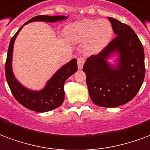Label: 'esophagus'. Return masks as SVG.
Here are the masks:
<instances>
[{"label":"esophagus","mask_w":150,"mask_h":150,"mask_svg":"<svg viewBox=\"0 0 150 150\" xmlns=\"http://www.w3.org/2000/svg\"><path fill=\"white\" fill-rule=\"evenodd\" d=\"M84 62H85V59L83 57H79L78 61H77V64H78V68L79 70H81L83 67Z\"/></svg>","instance_id":"1"}]
</instances>
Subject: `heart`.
Segmentation results:
<instances>
[{"label": "heart", "instance_id": "1", "mask_svg": "<svg viewBox=\"0 0 150 150\" xmlns=\"http://www.w3.org/2000/svg\"><path fill=\"white\" fill-rule=\"evenodd\" d=\"M67 36L74 43L86 41L85 51L87 54H97L109 44L113 28L106 20H83L67 28Z\"/></svg>", "mask_w": 150, "mask_h": 150}]
</instances>
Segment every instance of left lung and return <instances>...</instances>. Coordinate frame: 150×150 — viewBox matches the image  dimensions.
<instances>
[{
  "label": "left lung",
  "mask_w": 150,
  "mask_h": 150,
  "mask_svg": "<svg viewBox=\"0 0 150 150\" xmlns=\"http://www.w3.org/2000/svg\"><path fill=\"white\" fill-rule=\"evenodd\" d=\"M114 33L113 40L97 55L87 59L83 71L92 102L103 107H117L132 100L145 78V54L140 40L131 28L108 17ZM118 54L117 65L107 59Z\"/></svg>",
  "instance_id": "1"
}]
</instances>
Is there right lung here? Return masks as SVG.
Returning <instances> with one entry per match:
<instances>
[{
  "instance_id": "1",
  "label": "right lung",
  "mask_w": 150,
  "mask_h": 150,
  "mask_svg": "<svg viewBox=\"0 0 150 150\" xmlns=\"http://www.w3.org/2000/svg\"><path fill=\"white\" fill-rule=\"evenodd\" d=\"M67 17L65 16H34L27 21L24 25L33 21H44V22H56L65 20ZM22 25L20 29L16 32L15 35L10 41L8 49L7 59L5 63V76L12 94L21 104L22 106L27 109L35 112H47L52 110L62 105L64 103V85L65 81L69 78L71 75L77 71V59H73L67 64L60 67L55 72L52 78L47 81L44 89L39 91H32L24 87L19 83L15 78L12 68V60H13V45L19 32L24 27Z\"/></svg>"
}]
</instances>
